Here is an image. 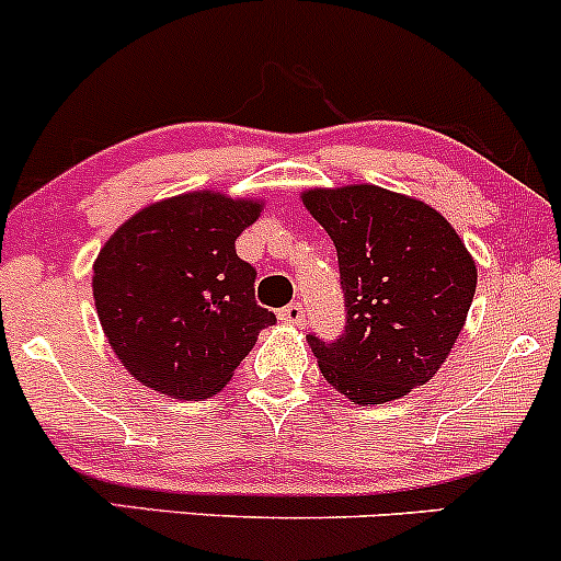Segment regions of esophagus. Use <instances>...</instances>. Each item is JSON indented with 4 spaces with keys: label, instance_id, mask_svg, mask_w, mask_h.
<instances>
[{
    "label": "esophagus",
    "instance_id": "1",
    "mask_svg": "<svg viewBox=\"0 0 561 561\" xmlns=\"http://www.w3.org/2000/svg\"><path fill=\"white\" fill-rule=\"evenodd\" d=\"M278 318L283 323H288V327H305V307H302V302H291V305H286L283 307V310L278 312Z\"/></svg>",
    "mask_w": 561,
    "mask_h": 561
}]
</instances>
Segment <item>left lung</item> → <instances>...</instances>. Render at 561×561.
Returning a JSON list of instances; mask_svg holds the SVG:
<instances>
[{
    "mask_svg": "<svg viewBox=\"0 0 561 561\" xmlns=\"http://www.w3.org/2000/svg\"><path fill=\"white\" fill-rule=\"evenodd\" d=\"M302 203L334 240L347 307L340 340L307 334L321 375L358 407L401 399L442 369L466 327L471 251L436 208L382 186H312Z\"/></svg>",
    "mask_w": 561,
    "mask_h": 561,
    "instance_id": "left-lung-1",
    "label": "left lung"
}]
</instances>
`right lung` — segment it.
Here are the masks:
<instances>
[{"instance_id":"1","label":"right lung","mask_w":561,"mask_h":561,"mask_svg":"<svg viewBox=\"0 0 561 561\" xmlns=\"http://www.w3.org/2000/svg\"><path fill=\"white\" fill-rule=\"evenodd\" d=\"M256 197L197 190L141 208L93 262L101 329L125 369L168 399H210L275 316L254 299L256 270L234 240Z\"/></svg>"}]
</instances>
